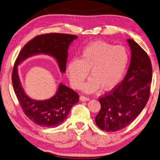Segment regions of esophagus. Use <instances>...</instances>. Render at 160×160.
I'll return each instance as SVG.
<instances>
[{"mask_svg":"<svg viewBox=\"0 0 160 160\" xmlns=\"http://www.w3.org/2000/svg\"><path fill=\"white\" fill-rule=\"evenodd\" d=\"M80 100L81 101H88L90 100V98L87 97H85V96H81Z\"/></svg>","mask_w":160,"mask_h":160,"instance_id":"esophagus-1","label":"esophagus"}]
</instances>
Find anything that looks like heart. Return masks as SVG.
<instances>
[{
	"instance_id": "heart-1",
	"label": "heart",
	"mask_w": 160,
	"mask_h": 160,
	"mask_svg": "<svg viewBox=\"0 0 160 160\" xmlns=\"http://www.w3.org/2000/svg\"><path fill=\"white\" fill-rule=\"evenodd\" d=\"M128 62V52L122 46L94 41L83 48L79 59L70 60L66 70L74 88L81 86L90 70L91 78L85 85L84 91L93 92L99 88L106 91L118 84Z\"/></svg>"
}]
</instances>
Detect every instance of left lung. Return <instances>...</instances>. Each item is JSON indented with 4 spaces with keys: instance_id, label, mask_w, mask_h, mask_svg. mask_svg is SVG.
<instances>
[{
    "instance_id": "1",
    "label": "left lung",
    "mask_w": 160,
    "mask_h": 160,
    "mask_svg": "<svg viewBox=\"0 0 160 160\" xmlns=\"http://www.w3.org/2000/svg\"><path fill=\"white\" fill-rule=\"evenodd\" d=\"M127 42L131 63L125 77L108 93L98 98L101 109L95 122L101 129L114 132L127 127L146 106L150 97L152 65L147 53L133 40Z\"/></svg>"
}]
</instances>
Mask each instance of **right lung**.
Listing matches in <instances>:
<instances>
[{
  "instance_id": "obj_1",
  "label": "right lung",
  "mask_w": 160,
  "mask_h": 160,
  "mask_svg": "<svg viewBox=\"0 0 160 160\" xmlns=\"http://www.w3.org/2000/svg\"><path fill=\"white\" fill-rule=\"evenodd\" d=\"M77 38L75 35L58 33L38 35L24 45L14 63L12 75L14 92L24 114L37 125L56 127L61 125L72 106L79 102V96L75 91L60 83L58 92L51 98L45 101L33 100L25 94L21 86L17 66L30 56L44 53L54 57L60 70L64 72L68 47Z\"/></svg>"
}]
</instances>
